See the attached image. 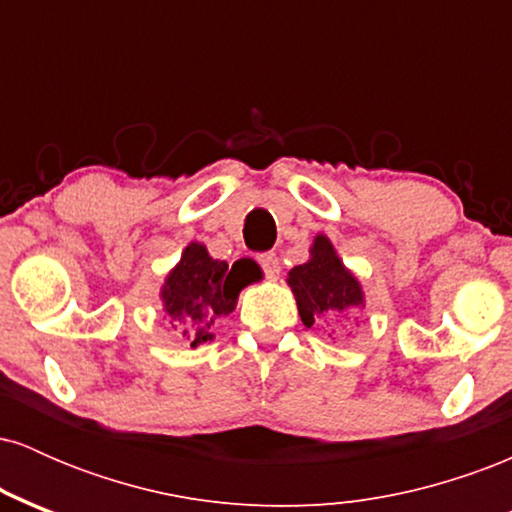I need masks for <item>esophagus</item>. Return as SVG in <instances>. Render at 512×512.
I'll return each instance as SVG.
<instances>
[{"label": "esophagus", "mask_w": 512, "mask_h": 512, "mask_svg": "<svg viewBox=\"0 0 512 512\" xmlns=\"http://www.w3.org/2000/svg\"><path fill=\"white\" fill-rule=\"evenodd\" d=\"M257 262H260L262 272L267 279H276L281 272V264H279V257L274 255V252H262L260 257H257Z\"/></svg>", "instance_id": "obj_1"}]
</instances>
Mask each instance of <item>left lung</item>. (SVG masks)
Returning <instances> with one entry per match:
<instances>
[{
    "instance_id": "obj_1",
    "label": "left lung",
    "mask_w": 512,
    "mask_h": 512,
    "mask_svg": "<svg viewBox=\"0 0 512 512\" xmlns=\"http://www.w3.org/2000/svg\"><path fill=\"white\" fill-rule=\"evenodd\" d=\"M310 252V262L298 264L289 272V286L296 296L298 313L308 327L363 303L361 286L334 255L330 240L317 236Z\"/></svg>"
}]
</instances>
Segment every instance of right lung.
<instances>
[{
    "label": "right lung",
    "instance_id": "obj_1",
    "mask_svg": "<svg viewBox=\"0 0 512 512\" xmlns=\"http://www.w3.org/2000/svg\"><path fill=\"white\" fill-rule=\"evenodd\" d=\"M250 284L248 274L233 272L226 262L211 260L204 245L192 243L182 260L168 274L161 298L166 313L180 325L182 337L192 346L211 339L209 327L216 317H226L236 308L240 289Z\"/></svg>",
    "mask_w": 512,
    "mask_h": 512
}]
</instances>
